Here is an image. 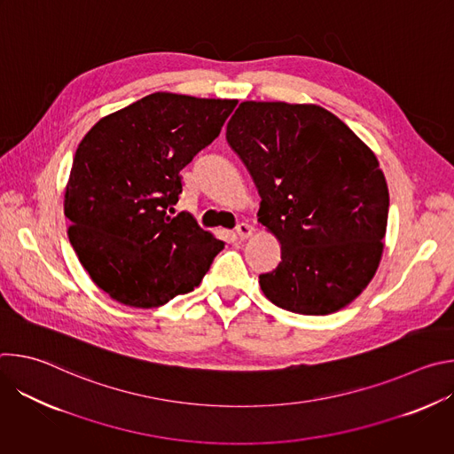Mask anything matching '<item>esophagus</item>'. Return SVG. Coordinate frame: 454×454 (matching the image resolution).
Returning <instances> with one entry per match:
<instances>
[{
	"label": "esophagus",
	"instance_id": "obj_1",
	"mask_svg": "<svg viewBox=\"0 0 454 454\" xmlns=\"http://www.w3.org/2000/svg\"><path fill=\"white\" fill-rule=\"evenodd\" d=\"M235 231H237V235H239V239H247L249 235H251V226L247 224V223H240V224H237V228H235Z\"/></svg>",
	"mask_w": 454,
	"mask_h": 454
}]
</instances>
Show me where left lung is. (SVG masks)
<instances>
[{"label": "left lung", "mask_w": 454, "mask_h": 454, "mask_svg": "<svg viewBox=\"0 0 454 454\" xmlns=\"http://www.w3.org/2000/svg\"><path fill=\"white\" fill-rule=\"evenodd\" d=\"M226 140L261 193V223L282 261L258 277L277 307L323 316L348 305L377 271L390 196L375 154L312 104L242 102Z\"/></svg>", "instance_id": "left-lung-1"}]
</instances>
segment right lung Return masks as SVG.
I'll use <instances>...</instances> for the list:
<instances>
[{"label":"right lung","mask_w":454,"mask_h":454,"mask_svg":"<svg viewBox=\"0 0 454 454\" xmlns=\"http://www.w3.org/2000/svg\"><path fill=\"white\" fill-rule=\"evenodd\" d=\"M237 100L153 93L97 121L64 193L70 242L113 300L156 307L198 287L224 242L170 215L181 170L221 133Z\"/></svg>","instance_id":"obj_1"}]
</instances>
